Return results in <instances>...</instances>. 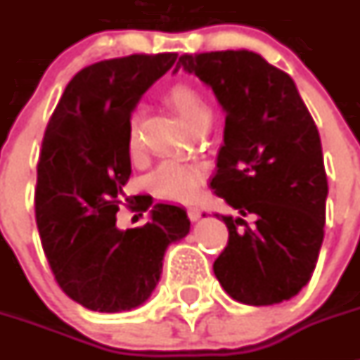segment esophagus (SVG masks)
<instances>
[{"label":"esophagus","instance_id":"obj_1","mask_svg":"<svg viewBox=\"0 0 360 360\" xmlns=\"http://www.w3.org/2000/svg\"><path fill=\"white\" fill-rule=\"evenodd\" d=\"M187 217L195 222V220H198V218L202 217V210L198 205H189V207H187Z\"/></svg>","mask_w":360,"mask_h":360}]
</instances>
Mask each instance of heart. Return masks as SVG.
Returning a JSON list of instances; mask_svg holds the SVG:
<instances>
[{
    "label": "heart",
    "instance_id": "heart-1",
    "mask_svg": "<svg viewBox=\"0 0 360 360\" xmlns=\"http://www.w3.org/2000/svg\"><path fill=\"white\" fill-rule=\"evenodd\" d=\"M169 103L174 107L180 118L186 122L193 131L210 127L213 112L211 107L195 85L176 84L169 89ZM127 146L131 153L140 150V133H138V120L133 118L129 124ZM205 171L196 162H184V160H165L150 173V189L162 198L171 200H191L200 191L204 182Z\"/></svg>",
    "mask_w": 360,
    "mask_h": 360
}]
</instances>
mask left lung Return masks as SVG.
<instances>
[{"instance_id": "left-lung-1", "label": "left lung", "mask_w": 360, "mask_h": 360, "mask_svg": "<svg viewBox=\"0 0 360 360\" xmlns=\"http://www.w3.org/2000/svg\"><path fill=\"white\" fill-rule=\"evenodd\" d=\"M180 67L226 110L211 189L240 217L217 214L229 238L214 275L242 304L290 300L311 278L324 238L328 178L317 125L290 75L257 52L182 54Z\"/></svg>"}]
</instances>
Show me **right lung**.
<instances>
[{
	"label": "right lung",
	"mask_w": 360,
	"mask_h": 360,
	"mask_svg": "<svg viewBox=\"0 0 360 360\" xmlns=\"http://www.w3.org/2000/svg\"><path fill=\"white\" fill-rule=\"evenodd\" d=\"M176 58L131 54L85 67L65 87L43 136L34 193L43 251L63 293L92 311L146 302L167 245L191 227L186 211L169 204H156L146 226L116 227L131 176V110Z\"/></svg>",
	"instance_id": "1"
}]
</instances>
